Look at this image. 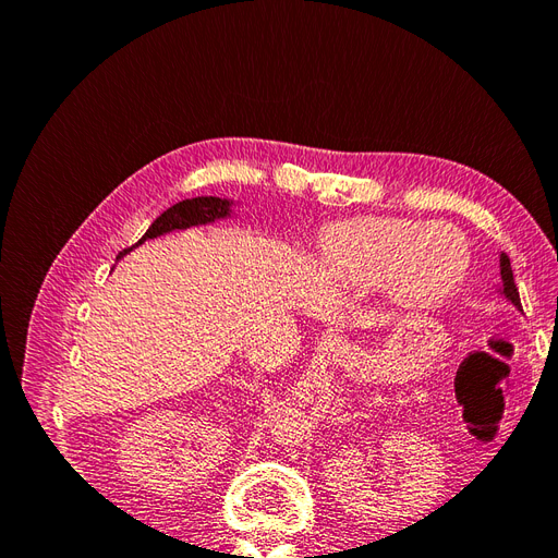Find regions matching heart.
I'll return each mask as SVG.
<instances>
[{
	"label": "heart",
	"instance_id": "b5f03b06",
	"mask_svg": "<svg viewBox=\"0 0 558 558\" xmlns=\"http://www.w3.org/2000/svg\"><path fill=\"white\" fill-rule=\"evenodd\" d=\"M324 260L349 289L391 286L402 305L437 307L465 283L472 253L459 228L386 216L332 228Z\"/></svg>",
	"mask_w": 558,
	"mask_h": 558
}]
</instances>
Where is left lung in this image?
I'll list each match as a JSON object with an SVG mask.
<instances>
[{
	"label": "left lung",
	"mask_w": 558,
	"mask_h": 558,
	"mask_svg": "<svg viewBox=\"0 0 558 558\" xmlns=\"http://www.w3.org/2000/svg\"><path fill=\"white\" fill-rule=\"evenodd\" d=\"M500 279H502V286H500L502 295L508 298L517 310H521V300H519V291H517L514 275H512V265H510V258L505 256V253H500Z\"/></svg>",
	"instance_id": "8db88e82"
}]
</instances>
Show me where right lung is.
<instances>
[{
	"label": "right lung",
	"mask_w": 558,
	"mask_h": 558,
	"mask_svg": "<svg viewBox=\"0 0 558 558\" xmlns=\"http://www.w3.org/2000/svg\"><path fill=\"white\" fill-rule=\"evenodd\" d=\"M230 207L232 202L230 199H221V197H193V199H183L177 202L174 207H170L167 211H162L150 228L144 232V238L137 242L144 244L146 240H154L160 238L165 232H172V230H185L191 226H205V223H214L216 218H226L230 216ZM134 248V246H130ZM130 248H125L123 253H128ZM121 253V256H123ZM118 256V258H121Z\"/></svg>",
	"instance_id": "1"
}]
</instances>
